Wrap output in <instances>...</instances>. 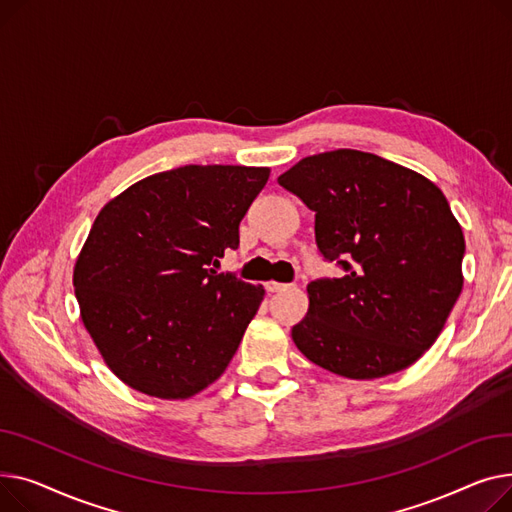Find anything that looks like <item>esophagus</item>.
I'll return each instance as SVG.
<instances>
[{"label":"esophagus","mask_w":512,"mask_h":512,"mask_svg":"<svg viewBox=\"0 0 512 512\" xmlns=\"http://www.w3.org/2000/svg\"><path fill=\"white\" fill-rule=\"evenodd\" d=\"M264 287H266V291L275 293V291H283V289H287L289 285H285V283H277V281L270 279V281H266V283H264Z\"/></svg>","instance_id":"34e87169"}]
</instances>
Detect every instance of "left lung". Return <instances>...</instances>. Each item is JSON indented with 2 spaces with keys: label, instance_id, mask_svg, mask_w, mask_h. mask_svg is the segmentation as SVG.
Listing matches in <instances>:
<instances>
[{
  "label": "left lung",
  "instance_id": "8db88e82",
  "mask_svg": "<svg viewBox=\"0 0 512 512\" xmlns=\"http://www.w3.org/2000/svg\"><path fill=\"white\" fill-rule=\"evenodd\" d=\"M279 184L314 210L320 254L345 268L308 285V314L291 328L297 349L351 380L415 364L463 289L465 237L442 190L353 148L306 157Z\"/></svg>",
  "mask_w": 512,
  "mask_h": 512
}]
</instances>
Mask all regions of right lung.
<instances>
[{
	"label": "right lung",
	"mask_w": 512,
	"mask_h": 512,
	"mask_svg": "<svg viewBox=\"0 0 512 512\" xmlns=\"http://www.w3.org/2000/svg\"><path fill=\"white\" fill-rule=\"evenodd\" d=\"M268 167L148 175L97 215L74 266L80 318L109 370L148 397L190 399L229 366L264 297L215 268Z\"/></svg>",
	"instance_id": "obj_1"
}]
</instances>
